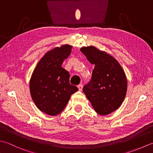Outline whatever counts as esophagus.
<instances>
[{
	"label": "esophagus",
	"instance_id": "esophagus-1",
	"mask_svg": "<svg viewBox=\"0 0 153 153\" xmlns=\"http://www.w3.org/2000/svg\"><path fill=\"white\" fill-rule=\"evenodd\" d=\"M78 88H79V91H82V85H78Z\"/></svg>",
	"mask_w": 153,
	"mask_h": 153
}]
</instances>
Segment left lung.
I'll return each mask as SVG.
<instances>
[{"mask_svg":"<svg viewBox=\"0 0 153 153\" xmlns=\"http://www.w3.org/2000/svg\"><path fill=\"white\" fill-rule=\"evenodd\" d=\"M80 51L95 65L83 92L96 113L110 114L120 107L126 97L127 81L124 71L116 59L94 46L83 47Z\"/></svg>","mask_w":153,"mask_h":153,"instance_id":"left-lung-1","label":"left lung"}]
</instances>
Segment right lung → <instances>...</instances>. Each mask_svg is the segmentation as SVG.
<instances>
[{
  "label": "right lung",
  "mask_w": 153,
  "mask_h": 153,
  "mask_svg": "<svg viewBox=\"0 0 153 153\" xmlns=\"http://www.w3.org/2000/svg\"><path fill=\"white\" fill-rule=\"evenodd\" d=\"M73 47L63 45L47 52L40 59L30 81V94L40 111L57 116L64 110L78 88L69 83V73L62 67Z\"/></svg>",
  "instance_id": "1"
}]
</instances>
